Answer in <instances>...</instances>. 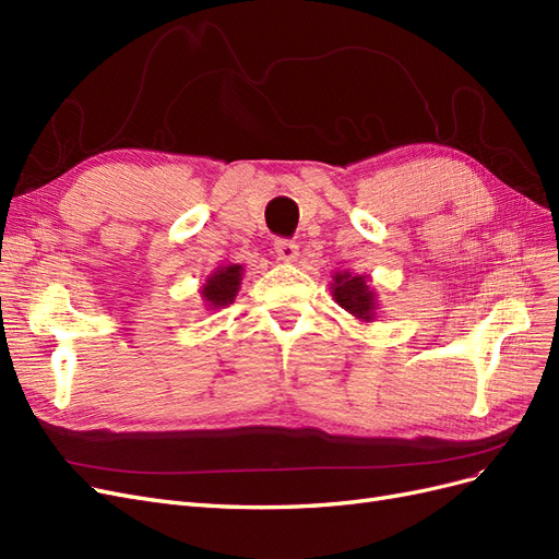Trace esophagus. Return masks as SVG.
I'll use <instances>...</instances> for the list:
<instances>
[{"instance_id": "34e87169", "label": "esophagus", "mask_w": 559, "mask_h": 559, "mask_svg": "<svg viewBox=\"0 0 559 559\" xmlns=\"http://www.w3.org/2000/svg\"><path fill=\"white\" fill-rule=\"evenodd\" d=\"M275 253L282 261H294L298 257V245L289 238H277L275 240Z\"/></svg>"}]
</instances>
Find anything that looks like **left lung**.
<instances>
[{
  "label": "left lung",
  "instance_id": "8db88e82",
  "mask_svg": "<svg viewBox=\"0 0 559 559\" xmlns=\"http://www.w3.org/2000/svg\"><path fill=\"white\" fill-rule=\"evenodd\" d=\"M333 296L335 300L341 302V306L359 319H370L373 317V308H376V300H373V292H368V284L364 277H352L349 273L335 275V284H333Z\"/></svg>",
  "mask_w": 559,
  "mask_h": 559
}]
</instances>
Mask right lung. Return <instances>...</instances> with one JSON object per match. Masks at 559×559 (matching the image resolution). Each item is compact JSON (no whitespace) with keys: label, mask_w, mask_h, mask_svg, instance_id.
<instances>
[{"label":"right lung","mask_w":559,"mask_h":559,"mask_svg":"<svg viewBox=\"0 0 559 559\" xmlns=\"http://www.w3.org/2000/svg\"><path fill=\"white\" fill-rule=\"evenodd\" d=\"M240 265H228L216 270V273L207 280L205 289H202V298H205L212 308L228 306V302L238 294L240 286Z\"/></svg>","instance_id":"add662e5"}]
</instances>
